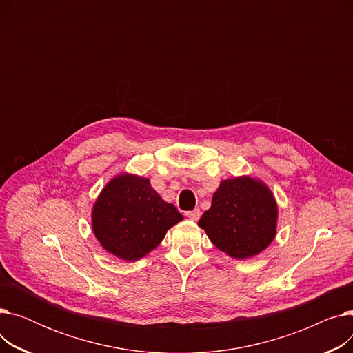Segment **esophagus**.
Here are the masks:
<instances>
[{"label": "esophagus", "mask_w": 353, "mask_h": 353, "mask_svg": "<svg viewBox=\"0 0 353 353\" xmlns=\"http://www.w3.org/2000/svg\"><path fill=\"white\" fill-rule=\"evenodd\" d=\"M186 216H188L190 220L197 221V220L200 219V216H201V212H200L199 209H194V210H192V212H186Z\"/></svg>", "instance_id": "1"}]
</instances>
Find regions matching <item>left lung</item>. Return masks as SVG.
<instances>
[{"label":"left lung","instance_id":"1","mask_svg":"<svg viewBox=\"0 0 353 353\" xmlns=\"http://www.w3.org/2000/svg\"><path fill=\"white\" fill-rule=\"evenodd\" d=\"M199 226L212 243L234 259L263 252L276 236L277 203L266 184L250 176L220 183Z\"/></svg>","mask_w":353,"mask_h":353}]
</instances>
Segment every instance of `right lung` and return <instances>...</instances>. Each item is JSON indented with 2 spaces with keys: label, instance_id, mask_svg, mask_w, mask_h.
Returning a JSON list of instances; mask_svg holds the SVG:
<instances>
[{
  "label": "right lung",
  "instance_id": "1",
  "mask_svg": "<svg viewBox=\"0 0 353 353\" xmlns=\"http://www.w3.org/2000/svg\"><path fill=\"white\" fill-rule=\"evenodd\" d=\"M181 220L150 180L130 173L111 179L91 210L92 233L100 245L125 262H136L156 249L167 230Z\"/></svg>",
  "mask_w": 353,
  "mask_h": 353
}]
</instances>
